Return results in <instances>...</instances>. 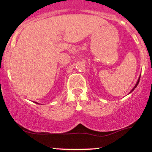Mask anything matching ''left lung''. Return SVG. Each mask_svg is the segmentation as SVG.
I'll return each instance as SVG.
<instances>
[{"label":"left lung","instance_id":"obj_1","mask_svg":"<svg viewBox=\"0 0 152 152\" xmlns=\"http://www.w3.org/2000/svg\"><path fill=\"white\" fill-rule=\"evenodd\" d=\"M140 77H141V75H140V76H139V78H138V80H137V83H136V84H135V86H134V88H132V91H130V92H129V94L132 93V91H133L134 90V88H136V87H137V86L138 83H139V80H140Z\"/></svg>","mask_w":152,"mask_h":152}]
</instances>
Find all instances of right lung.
<instances>
[{"instance_id": "right-lung-1", "label": "right lung", "mask_w": 152, "mask_h": 152, "mask_svg": "<svg viewBox=\"0 0 152 152\" xmlns=\"http://www.w3.org/2000/svg\"><path fill=\"white\" fill-rule=\"evenodd\" d=\"M36 104H38V103H37V102H36Z\"/></svg>"}]
</instances>
